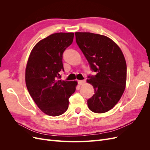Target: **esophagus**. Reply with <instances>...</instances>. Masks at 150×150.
<instances>
[{"mask_svg":"<svg viewBox=\"0 0 150 150\" xmlns=\"http://www.w3.org/2000/svg\"><path fill=\"white\" fill-rule=\"evenodd\" d=\"M85 82H86V80L85 79H84V80H79L78 81V84L79 86H81V85H83V84H84Z\"/></svg>","mask_w":150,"mask_h":150,"instance_id":"34e87169","label":"esophagus"}]
</instances>
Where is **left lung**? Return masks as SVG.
I'll return each instance as SVG.
<instances>
[{"label": "left lung", "mask_w": 150, "mask_h": 150, "mask_svg": "<svg viewBox=\"0 0 150 150\" xmlns=\"http://www.w3.org/2000/svg\"><path fill=\"white\" fill-rule=\"evenodd\" d=\"M76 41L96 73L88 76L94 94L88 100L89 110L96 113L110 111L120 101L126 82V63L118 46L106 36L76 33Z\"/></svg>", "instance_id": "8db88e82"}]
</instances>
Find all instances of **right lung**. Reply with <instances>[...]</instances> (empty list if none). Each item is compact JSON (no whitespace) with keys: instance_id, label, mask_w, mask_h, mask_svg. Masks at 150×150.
Wrapping results in <instances>:
<instances>
[{"instance_id":"add662e5","label":"right lung","mask_w":150,"mask_h":150,"mask_svg":"<svg viewBox=\"0 0 150 150\" xmlns=\"http://www.w3.org/2000/svg\"><path fill=\"white\" fill-rule=\"evenodd\" d=\"M74 33H55L40 40L32 50L25 69V83L32 98L45 114L65 112L76 81L60 80L64 71L62 56L72 43Z\"/></svg>"}]
</instances>
